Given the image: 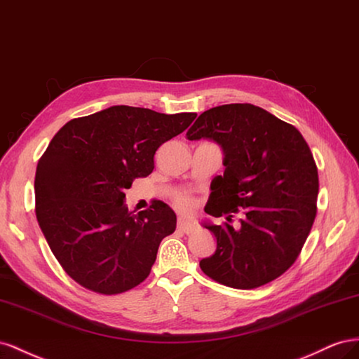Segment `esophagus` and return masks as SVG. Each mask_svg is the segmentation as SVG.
Listing matches in <instances>:
<instances>
[{
	"instance_id": "1",
	"label": "esophagus",
	"mask_w": 359,
	"mask_h": 359,
	"mask_svg": "<svg viewBox=\"0 0 359 359\" xmlns=\"http://www.w3.org/2000/svg\"><path fill=\"white\" fill-rule=\"evenodd\" d=\"M177 229H179L180 231H183V233L191 234V233H194V231L197 230V225L194 224V222H191V221H188V219H179Z\"/></svg>"
}]
</instances>
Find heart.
<instances>
[{"label":"heart","mask_w":359,"mask_h":359,"mask_svg":"<svg viewBox=\"0 0 359 359\" xmlns=\"http://www.w3.org/2000/svg\"><path fill=\"white\" fill-rule=\"evenodd\" d=\"M176 203L180 209H191L192 208V200L187 196H179L176 198Z\"/></svg>","instance_id":"heart-1"}]
</instances>
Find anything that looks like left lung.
<instances>
[{
    "label": "left lung",
    "instance_id": "1",
    "mask_svg": "<svg viewBox=\"0 0 359 359\" xmlns=\"http://www.w3.org/2000/svg\"><path fill=\"white\" fill-rule=\"evenodd\" d=\"M188 140L209 138L224 150V176L212 180L206 213H241V229L208 225L217 251L200 262L209 278L257 289L298 259L317 213L319 174L301 132L251 104L215 107L196 120Z\"/></svg>",
    "mask_w": 359,
    "mask_h": 359
}]
</instances>
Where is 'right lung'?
Returning a JSON list of instances; mask_svg holds the SVG:
<instances>
[{
  "instance_id": "obj_1",
  "label": "right lung",
  "mask_w": 359,
  "mask_h": 359,
  "mask_svg": "<svg viewBox=\"0 0 359 359\" xmlns=\"http://www.w3.org/2000/svg\"><path fill=\"white\" fill-rule=\"evenodd\" d=\"M196 112L109 107L67 121L39 159L36 217L61 268L83 287L118 294L144 281L161 241L176 230L163 201L137 215L125 191L155 168V153Z\"/></svg>"
}]
</instances>
